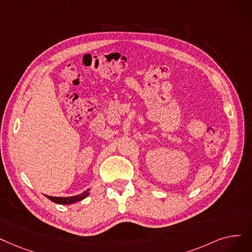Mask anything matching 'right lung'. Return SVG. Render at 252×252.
I'll list each match as a JSON object with an SVG mask.
<instances>
[{
	"instance_id": "1",
	"label": "right lung",
	"mask_w": 252,
	"mask_h": 252,
	"mask_svg": "<svg viewBox=\"0 0 252 252\" xmlns=\"http://www.w3.org/2000/svg\"><path fill=\"white\" fill-rule=\"evenodd\" d=\"M89 190L90 189H87V190L83 191L80 194L74 195V196H67V198H60V196H50V195H46V198L49 199L50 201H52L53 203H57V204H60V205H70V204L79 202V201L85 199L86 196L90 194Z\"/></svg>"
}]
</instances>
